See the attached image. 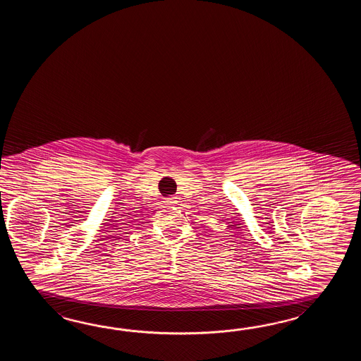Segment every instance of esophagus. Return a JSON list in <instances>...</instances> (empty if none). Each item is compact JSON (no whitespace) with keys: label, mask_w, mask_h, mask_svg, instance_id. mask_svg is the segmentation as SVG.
I'll use <instances>...</instances> for the list:
<instances>
[{"label":"esophagus","mask_w":361,"mask_h":361,"mask_svg":"<svg viewBox=\"0 0 361 361\" xmlns=\"http://www.w3.org/2000/svg\"><path fill=\"white\" fill-rule=\"evenodd\" d=\"M168 205H176L177 204V197H174V196H171V197H169V199H166V201H165Z\"/></svg>","instance_id":"1"}]
</instances>
